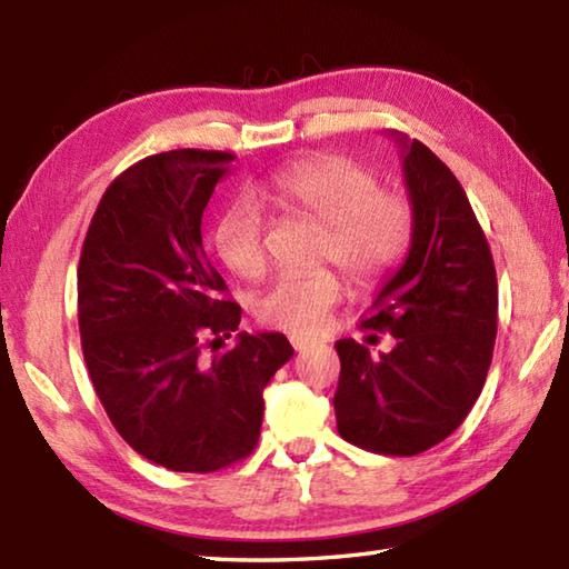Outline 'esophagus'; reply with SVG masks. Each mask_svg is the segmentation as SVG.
<instances>
[{
    "mask_svg": "<svg viewBox=\"0 0 569 569\" xmlns=\"http://www.w3.org/2000/svg\"><path fill=\"white\" fill-rule=\"evenodd\" d=\"M316 341H311V339H303V336H291V346L296 351H306V349H311Z\"/></svg>",
    "mask_w": 569,
    "mask_h": 569,
    "instance_id": "34e87169",
    "label": "esophagus"
}]
</instances>
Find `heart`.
Returning a JSON list of instances; mask_svg holds the SVG:
<instances>
[{"instance_id": "1", "label": "heart", "mask_w": 569, "mask_h": 569, "mask_svg": "<svg viewBox=\"0 0 569 569\" xmlns=\"http://www.w3.org/2000/svg\"><path fill=\"white\" fill-rule=\"evenodd\" d=\"M263 198L326 228L321 261H333L356 286H371L399 261L409 240V206L379 190L371 170L341 156H316L276 170ZM266 223L253 200L230 206L216 228V250L240 278L266 271ZM341 301L333 271L283 276L258 298L256 313L266 326L313 333Z\"/></svg>"}]
</instances>
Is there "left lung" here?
Returning <instances> with one entry per match:
<instances>
[{
	"instance_id": "8db88e82",
	"label": "left lung",
	"mask_w": 569,
	"mask_h": 569,
	"mask_svg": "<svg viewBox=\"0 0 569 569\" xmlns=\"http://www.w3.org/2000/svg\"><path fill=\"white\" fill-rule=\"evenodd\" d=\"M391 138L401 150L411 240L361 326L389 331L397 346L371 356L353 339L336 341L333 409L349 445L413 457L445 441L479 399L497 339V273L455 172L423 142Z\"/></svg>"
}]
</instances>
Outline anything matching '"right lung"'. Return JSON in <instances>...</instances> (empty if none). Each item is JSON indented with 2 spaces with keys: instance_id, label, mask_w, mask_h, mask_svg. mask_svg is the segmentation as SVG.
<instances>
[{
  "instance_id": "add662e5",
  "label": "right lung",
  "mask_w": 569,
  "mask_h": 569,
  "mask_svg": "<svg viewBox=\"0 0 569 569\" xmlns=\"http://www.w3.org/2000/svg\"><path fill=\"white\" fill-rule=\"evenodd\" d=\"M236 156L170 150L104 190L77 268V319L92 387L128 445L172 471H218L261 437L263 389L293 356L283 333H238L200 223Z\"/></svg>"
}]
</instances>
